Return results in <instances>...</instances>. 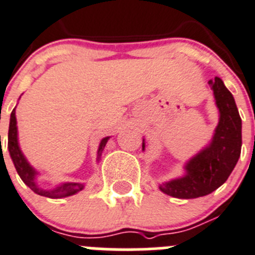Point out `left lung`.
<instances>
[{"instance_id":"1","label":"left lung","mask_w":255,"mask_h":255,"mask_svg":"<svg viewBox=\"0 0 255 255\" xmlns=\"http://www.w3.org/2000/svg\"><path fill=\"white\" fill-rule=\"evenodd\" d=\"M220 118L210 144L185 165L182 177L160 185L166 195L177 199H196L211 194L224 184L234 170L242 151V118L234 97L223 80H209ZM144 149V142L142 143Z\"/></svg>"}]
</instances>
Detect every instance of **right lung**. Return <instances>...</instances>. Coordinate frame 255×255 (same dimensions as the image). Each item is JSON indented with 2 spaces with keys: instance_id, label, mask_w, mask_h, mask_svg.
<instances>
[{
  "instance_id": "obj_1",
  "label": "right lung",
  "mask_w": 255,
  "mask_h": 255,
  "mask_svg": "<svg viewBox=\"0 0 255 255\" xmlns=\"http://www.w3.org/2000/svg\"><path fill=\"white\" fill-rule=\"evenodd\" d=\"M16 109V108H15ZM15 109L11 113V118H9V128H8V151L9 156L12 158V162L15 165L16 171H17L18 176L21 177L23 182L30 187L35 194L41 195V196L50 197V199H61V197L71 196V195L77 194V192L82 191L84 189V184H79V182H65V184L59 185L58 187L51 190L41 189L36 182V176L39 175L36 170H35L27 160L25 158L23 153L21 152L20 146H18L17 141V122H16V116H15ZM109 137H106L101 141L98 148V157L97 160L99 161L103 152L104 147H106L107 142H108Z\"/></svg>"
}]
</instances>
